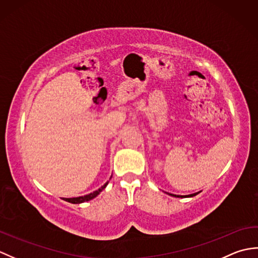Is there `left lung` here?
Wrapping results in <instances>:
<instances>
[{
  "mask_svg": "<svg viewBox=\"0 0 258 258\" xmlns=\"http://www.w3.org/2000/svg\"><path fill=\"white\" fill-rule=\"evenodd\" d=\"M199 193H194V194H190V195H188V196H186V197H193V196H195V195H197ZM169 195H172V196H175V197H183V196H179V195H174V194H169Z\"/></svg>",
  "mask_w": 258,
  "mask_h": 258,
  "instance_id": "1",
  "label": "left lung"
}]
</instances>
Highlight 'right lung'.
<instances>
[{
	"label": "right lung",
	"mask_w": 258,
	"mask_h": 258,
	"mask_svg": "<svg viewBox=\"0 0 258 258\" xmlns=\"http://www.w3.org/2000/svg\"><path fill=\"white\" fill-rule=\"evenodd\" d=\"M107 184H108V182H106L105 184H104V185L102 186V187H100V188H98L97 190H94V191H93V193H90V194L84 195V196L72 197V199H64V201L72 203V204H81V203H84V202H87V201H91V200L94 199V197H96L98 194H100L101 191H102L104 188L106 187Z\"/></svg>",
	"instance_id": "add662e5"
}]
</instances>
